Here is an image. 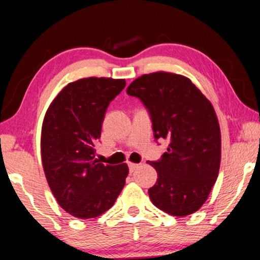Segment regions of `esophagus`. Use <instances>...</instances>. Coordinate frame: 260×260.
<instances>
[{"label": "esophagus", "instance_id": "1", "mask_svg": "<svg viewBox=\"0 0 260 260\" xmlns=\"http://www.w3.org/2000/svg\"><path fill=\"white\" fill-rule=\"evenodd\" d=\"M137 168H139V164H135V162H129L130 172H134Z\"/></svg>", "mask_w": 260, "mask_h": 260}]
</instances>
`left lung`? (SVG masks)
<instances>
[{
    "label": "left lung",
    "mask_w": 260,
    "mask_h": 260,
    "mask_svg": "<svg viewBox=\"0 0 260 260\" xmlns=\"http://www.w3.org/2000/svg\"><path fill=\"white\" fill-rule=\"evenodd\" d=\"M148 108L155 139H169L148 194L154 206L171 216L185 217L200 208L216 183L222 139L210 100L188 77L158 71L142 75L126 89Z\"/></svg>",
    "instance_id": "1"
}]
</instances>
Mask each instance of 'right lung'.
I'll return each mask as SVG.
<instances>
[{
  "label": "right lung",
  "mask_w": 260,
  "mask_h": 260,
  "mask_svg": "<svg viewBox=\"0 0 260 260\" xmlns=\"http://www.w3.org/2000/svg\"><path fill=\"white\" fill-rule=\"evenodd\" d=\"M125 79L88 77L69 83L49 105L41 133V156L50 190L76 218L101 216L113 206L127 165H104L95 158L102 121Z\"/></svg>",
  "instance_id": "1"
}]
</instances>
